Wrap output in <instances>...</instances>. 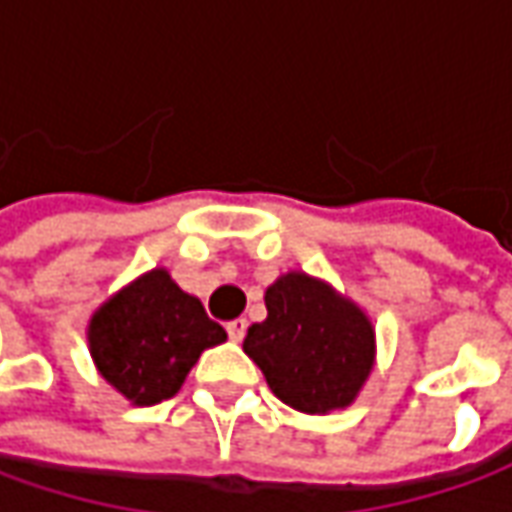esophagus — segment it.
I'll return each mask as SVG.
<instances>
[{
    "label": "esophagus",
    "instance_id": "1",
    "mask_svg": "<svg viewBox=\"0 0 512 512\" xmlns=\"http://www.w3.org/2000/svg\"><path fill=\"white\" fill-rule=\"evenodd\" d=\"M246 326H249V323H246L243 317H238V320H232V323H226V331H229V337H232L235 343H240V340L246 337Z\"/></svg>",
    "mask_w": 512,
    "mask_h": 512
}]
</instances>
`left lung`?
Returning <instances> with one entry per match:
<instances>
[{"label":"left lung","instance_id":"1","mask_svg":"<svg viewBox=\"0 0 512 512\" xmlns=\"http://www.w3.org/2000/svg\"><path fill=\"white\" fill-rule=\"evenodd\" d=\"M266 320L243 351L272 394L300 414L343 411L360 397L377 362V331L365 311L331 283L286 272L266 289Z\"/></svg>","mask_w":512,"mask_h":512}]
</instances>
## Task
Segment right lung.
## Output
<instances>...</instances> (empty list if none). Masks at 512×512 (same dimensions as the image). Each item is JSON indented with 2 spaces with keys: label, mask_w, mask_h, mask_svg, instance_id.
<instances>
[{
  "label": "right lung",
  "mask_w": 512,
  "mask_h": 512,
  "mask_svg": "<svg viewBox=\"0 0 512 512\" xmlns=\"http://www.w3.org/2000/svg\"><path fill=\"white\" fill-rule=\"evenodd\" d=\"M223 340L226 331L164 266L110 294L87 323L96 371L138 408L175 397L203 351Z\"/></svg>",
  "instance_id": "obj_1"
}]
</instances>
